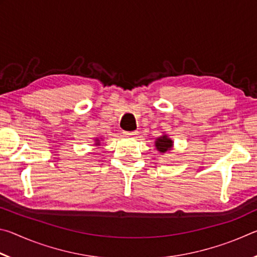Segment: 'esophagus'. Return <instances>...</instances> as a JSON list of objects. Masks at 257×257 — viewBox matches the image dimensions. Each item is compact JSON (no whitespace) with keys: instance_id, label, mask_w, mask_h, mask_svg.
Masks as SVG:
<instances>
[{"instance_id":"obj_1","label":"esophagus","mask_w":257,"mask_h":257,"mask_svg":"<svg viewBox=\"0 0 257 257\" xmlns=\"http://www.w3.org/2000/svg\"><path fill=\"white\" fill-rule=\"evenodd\" d=\"M124 136H128V137H134L137 135V132H123Z\"/></svg>"}]
</instances>
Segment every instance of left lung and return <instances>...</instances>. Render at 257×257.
Segmentation results:
<instances>
[{
	"mask_svg": "<svg viewBox=\"0 0 257 257\" xmlns=\"http://www.w3.org/2000/svg\"><path fill=\"white\" fill-rule=\"evenodd\" d=\"M155 147H156V150L161 152V153H167L168 151L172 150L173 142H172V139H170L167 136V135H163V136L156 138Z\"/></svg>",
	"mask_w": 257,
	"mask_h": 257,
	"instance_id": "1",
	"label": "left lung"
}]
</instances>
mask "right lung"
I'll list each match as a JSON object with an SVG mask.
<instances>
[{
	"label": "right lung",
	"instance_id": "right-lung-1",
	"mask_svg": "<svg viewBox=\"0 0 257 257\" xmlns=\"http://www.w3.org/2000/svg\"><path fill=\"white\" fill-rule=\"evenodd\" d=\"M95 143H96V146H98L99 145V139L98 138L95 139Z\"/></svg>",
	"mask_w": 257,
	"mask_h": 257
}]
</instances>
